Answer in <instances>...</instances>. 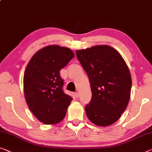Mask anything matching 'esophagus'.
Instances as JSON below:
<instances>
[{
  "label": "esophagus",
  "instance_id": "34e87169",
  "mask_svg": "<svg viewBox=\"0 0 152 152\" xmlns=\"http://www.w3.org/2000/svg\"><path fill=\"white\" fill-rule=\"evenodd\" d=\"M75 96H76L77 98H78L79 96V92H75Z\"/></svg>",
  "mask_w": 152,
  "mask_h": 152
}]
</instances>
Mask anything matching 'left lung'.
Masks as SVG:
<instances>
[{
  "mask_svg": "<svg viewBox=\"0 0 152 152\" xmlns=\"http://www.w3.org/2000/svg\"><path fill=\"white\" fill-rule=\"evenodd\" d=\"M89 77L92 99L85 107L95 125L108 126L118 121L128 106L132 79L129 69L118 51L107 45L76 51Z\"/></svg>",
  "mask_w": 152,
  "mask_h": 152,
  "instance_id": "left-lung-1",
  "label": "left lung"
}]
</instances>
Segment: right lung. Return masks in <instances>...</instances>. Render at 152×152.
<instances>
[{
    "instance_id": "add662e5",
    "label": "right lung",
    "mask_w": 152,
    "mask_h": 152,
    "mask_svg": "<svg viewBox=\"0 0 152 152\" xmlns=\"http://www.w3.org/2000/svg\"><path fill=\"white\" fill-rule=\"evenodd\" d=\"M74 56L69 48L51 45L37 52L27 64L24 75L26 101L33 115L45 124L61 122L73 100L63 92L60 71Z\"/></svg>"
}]
</instances>
